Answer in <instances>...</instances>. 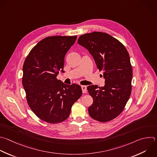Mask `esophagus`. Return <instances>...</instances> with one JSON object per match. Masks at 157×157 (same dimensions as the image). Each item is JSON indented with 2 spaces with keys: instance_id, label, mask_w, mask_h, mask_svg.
<instances>
[{
  "instance_id": "1",
  "label": "esophagus",
  "mask_w": 157,
  "mask_h": 157,
  "mask_svg": "<svg viewBox=\"0 0 157 157\" xmlns=\"http://www.w3.org/2000/svg\"><path fill=\"white\" fill-rule=\"evenodd\" d=\"M81 89H82V91L83 93L87 92V86H81Z\"/></svg>"
}]
</instances>
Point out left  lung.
I'll return each mask as SVG.
<instances>
[{
  "label": "left lung",
  "instance_id": "obj_1",
  "mask_svg": "<svg viewBox=\"0 0 157 157\" xmlns=\"http://www.w3.org/2000/svg\"><path fill=\"white\" fill-rule=\"evenodd\" d=\"M78 43L89 50L105 79L104 87H87L93 98L89 115L99 122L110 121L121 113L131 94L132 69L128 52L120 41L102 32L82 34Z\"/></svg>",
  "mask_w": 157,
  "mask_h": 157
}]
</instances>
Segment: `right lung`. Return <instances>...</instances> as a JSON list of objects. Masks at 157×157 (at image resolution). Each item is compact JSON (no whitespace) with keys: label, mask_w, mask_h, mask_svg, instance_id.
Masks as SVG:
<instances>
[{"label":"right lung","mask_w":157,"mask_h":157,"mask_svg":"<svg viewBox=\"0 0 157 157\" xmlns=\"http://www.w3.org/2000/svg\"><path fill=\"white\" fill-rule=\"evenodd\" d=\"M77 36H48L29 52L23 66L22 84L28 104L40 120L51 124L64 121L81 96L79 85H67L57 79L64 72L65 56Z\"/></svg>","instance_id":"add662e5"}]
</instances>
